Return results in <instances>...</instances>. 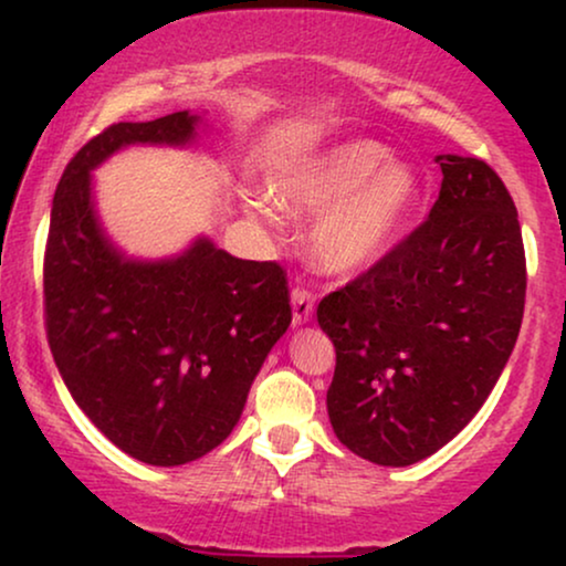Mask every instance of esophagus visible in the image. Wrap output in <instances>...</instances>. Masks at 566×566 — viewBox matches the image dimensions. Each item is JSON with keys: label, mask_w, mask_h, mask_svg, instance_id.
Instances as JSON below:
<instances>
[{"label": "esophagus", "mask_w": 566, "mask_h": 566, "mask_svg": "<svg viewBox=\"0 0 566 566\" xmlns=\"http://www.w3.org/2000/svg\"><path fill=\"white\" fill-rule=\"evenodd\" d=\"M291 306H293V324H306L314 314V293L304 289V285H296L291 291Z\"/></svg>", "instance_id": "1"}]
</instances>
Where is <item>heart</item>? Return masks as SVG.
<instances>
[{"instance_id": "b5f03b06", "label": "heart", "mask_w": 566, "mask_h": 566, "mask_svg": "<svg viewBox=\"0 0 566 566\" xmlns=\"http://www.w3.org/2000/svg\"><path fill=\"white\" fill-rule=\"evenodd\" d=\"M420 182L389 149L358 138L289 161L270 180V198L285 211H322L312 254L329 273H350L386 250L417 203Z\"/></svg>"}]
</instances>
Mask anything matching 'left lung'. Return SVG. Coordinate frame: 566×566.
<instances>
[{"label":"left lung","mask_w":566,"mask_h":566,"mask_svg":"<svg viewBox=\"0 0 566 566\" xmlns=\"http://www.w3.org/2000/svg\"><path fill=\"white\" fill-rule=\"evenodd\" d=\"M436 161L428 219L316 308L337 353L332 430L378 467H409L459 436L523 322V234L505 182L482 159Z\"/></svg>","instance_id":"1"}]
</instances>
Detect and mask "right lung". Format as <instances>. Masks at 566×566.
I'll use <instances>...</instances> for the list:
<instances>
[{"label":"right lung","mask_w":566,"mask_h":566,"mask_svg":"<svg viewBox=\"0 0 566 566\" xmlns=\"http://www.w3.org/2000/svg\"><path fill=\"white\" fill-rule=\"evenodd\" d=\"M200 115L115 123L74 154L51 208L45 332L69 394L103 436L151 467L229 438L270 347L291 324L277 262L231 258L208 237L167 260L126 258L99 227L92 169L123 146H185Z\"/></svg>","instance_id":"add662e5"}]
</instances>
